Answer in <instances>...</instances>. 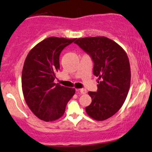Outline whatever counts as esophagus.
<instances>
[{"instance_id":"34e87169","label":"esophagus","mask_w":152,"mask_h":152,"mask_svg":"<svg viewBox=\"0 0 152 152\" xmlns=\"http://www.w3.org/2000/svg\"><path fill=\"white\" fill-rule=\"evenodd\" d=\"M77 91H78V92H80L81 94H83L87 93V90H85V89H84V88L80 89V90H77Z\"/></svg>"}]
</instances>
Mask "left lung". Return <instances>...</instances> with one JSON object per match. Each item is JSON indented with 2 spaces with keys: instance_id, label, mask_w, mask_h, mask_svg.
<instances>
[{
  "instance_id": "1",
  "label": "left lung",
  "mask_w": 152,
  "mask_h": 152,
  "mask_svg": "<svg viewBox=\"0 0 152 152\" xmlns=\"http://www.w3.org/2000/svg\"><path fill=\"white\" fill-rule=\"evenodd\" d=\"M75 43L91 57L93 74L101 80L97 92H88L92 102L85 110L95 120H105L119 111L129 92L131 71L127 55L106 37L78 38Z\"/></svg>"
}]
</instances>
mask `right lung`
<instances>
[{
	"label": "right lung",
	"mask_w": 152,
	"mask_h": 152,
	"mask_svg": "<svg viewBox=\"0 0 152 152\" xmlns=\"http://www.w3.org/2000/svg\"><path fill=\"white\" fill-rule=\"evenodd\" d=\"M76 38L50 37L27 55L22 72V89L28 107L39 119L55 121L63 115L75 90L55 84L60 69V55Z\"/></svg>",
	"instance_id": "right-lung-1"
}]
</instances>
